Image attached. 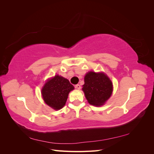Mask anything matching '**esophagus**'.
<instances>
[{"mask_svg": "<svg viewBox=\"0 0 154 154\" xmlns=\"http://www.w3.org/2000/svg\"><path fill=\"white\" fill-rule=\"evenodd\" d=\"M75 88H77V89H79V90H80V88H81V86H80V85H79V84H77V85H75Z\"/></svg>", "mask_w": 154, "mask_h": 154, "instance_id": "esophagus-1", "label": "esophagus"}]
</instances>
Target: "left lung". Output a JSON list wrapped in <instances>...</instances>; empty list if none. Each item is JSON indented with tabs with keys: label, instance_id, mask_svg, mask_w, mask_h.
<instances>
[{
	"label": "left lung",
	"instance_id": "obj_1",
	"mask_svg": "<svg viewBox=\"0 0 154 154\" xmlns=\"http://www.w3.org/2000/svg\"><path fill=\"white\" fill-rule=\"evenodd\" d=\"M82 90L88 103L100 106L110 97L113 87L110 79L103 72H88L85 76Z\"/></svg>",
	"mask_w": 154,
	"mask_h": 154
}]
</instances>
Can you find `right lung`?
<instances>
[{"label":"right lung","instance_id":"add662e5","mask_svg":"<svg viewBox=\"0 0 154 154\" xmlns=\"http://www.w3.org/2000/svg\"><path fill=\"white\" fill-rule=\"evenodd\" d=\"M74 88L67 79L56 75L45 83L42 94L46 104L54 110H59L66 104L69 93Z\"/></svg>","mask_w":154,"mask_h":154}]
</instances>
